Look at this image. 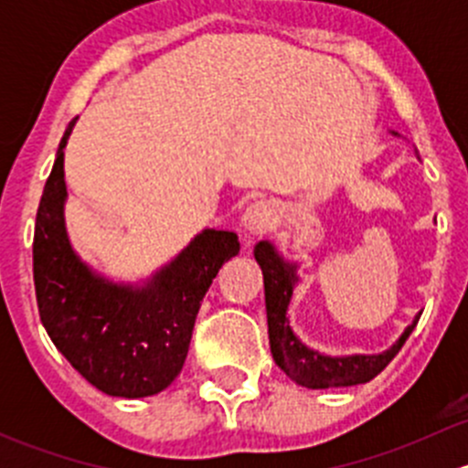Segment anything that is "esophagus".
I'll return each mask as SVG.
<instances>
[{"instance_id": "esophagus-1", "label": "esophagus", "mask_w": 468, "mask_h": 468, "mask_svg": "<svg viewBox=\"0 0 468 468\" xmlns=\"http://www.w3.org/2000/svg\"><path fill=\"white\" fill-rule=\"evenodd\" d=\"M276 221V210L267 201H258V204L249 206L247 212L242 217L244 230H249L251 235H264Z\"/></svg>"}]
</instances>
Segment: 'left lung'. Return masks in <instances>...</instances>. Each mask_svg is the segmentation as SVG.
I'll list each match as a JSON object with an SVG mask.
<instances>
[{
  "label": "left lung",
  "instance_id": "8db88e82",
  "mask_svg": "<svg viewBox=\"0 0 468 468\" xmlns=\"http://www.w3.org/2000/svg\"><path fill=\"white\" fill-rule=\"evenodd\" d=\"M258 264L264 276V303H267L269 324V346L276 365L299 385L308 389H330V387H353L374 380L376 376L389 365L410 337L419 319L405 328L399 342L389 351L380 356H351V357H328L317 351H310L305 344L292 333L290 319L285 317L287 305L292 299V285L296 282L294 267L287 264L273 251L269 242L256 244L253 249Z\"/></svg>",
  "mask_w": 468,
  "mask_h": 468
}]
</instances>
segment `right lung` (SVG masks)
<instances>
[{
  "instance_id": "1",
  "label": "right lung",
  "mask_w": 468,
  "mask_h": 468,
  "mask_svg": "<svg viewBox=\"0 0 468 468\" xmlns=\"http://www.w3.org/2000/svg\"><path fill=\"white\" fill-rule=\"evenodd\" d=\"M45 183L33 233L40 322L69 365L108 396L143 399L181 374L212 278L239 253L238 235L207 229L143 290L112 285L74 256L63 221V149Z\"/></svg>"
}]
</instances>
